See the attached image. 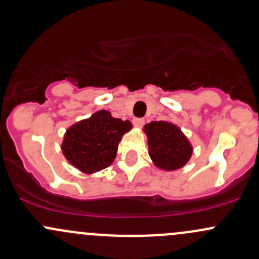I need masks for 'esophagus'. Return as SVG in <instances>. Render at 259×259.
Instances as JSON below:
<instances>
[{
  "label": "esophagus",
  "instance_id": "1",
  "mask_svg": "<svg viewBox=\"0 0 259 259\" xmlns=\"http://www.w3.org/2000/svg\"><path fill=\"white\" fill-rule=\"evenodd\" d=\"M133 124H134L135 127H141L144 124H145V120H144V119H141V118H137V119H134V120H133Z\"/></svg>",
  "mask_w": 259,
  "mask_h": 259
}]
</instances>
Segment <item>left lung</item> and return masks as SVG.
<instances>
[{"label":"left lung","mask_w":259,"mask_h":259,"mask_svg":"<svg viewBox=\"0 0 259 259\" xmlns=\"http://www.w3.org/2000/svg\"><path fill=\"white\" fill-rule=\"evenodd\" d=\"M149 155L156 167L174 171L184 167L192 155V145L178 125L170 121H151L144 126Z\"/></svg>","instance_id":"8db88e82"}]
</instances>
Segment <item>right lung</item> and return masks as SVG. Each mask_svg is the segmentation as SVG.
Instances as JSON below:
<instances>
[{
	"instance_id": "obj_1",
	"label": "right lung",
	"mask_w": 259,
	"mask_h": 259,
	"mask_svg": "<svg viewBox=\"0 0 259 259\" xmlns=\"http://www.w3.org/2000/svg\"><path fill=\"white\" fill-rule=\"evenodd\" d=\"M132 127L129 120L113 118L108 110H98L91 118L68 127L62 151L81 172H98L115 160L122 135Z\"/></svg>"
}]
</instances>
